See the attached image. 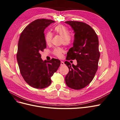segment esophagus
<instances>
[{
  "label": "esophagus",
  "instance_id": "obj_1",
  "mask_svg": "<svg viewBox=\"0 0 120 120\" xmlns=\"http://www.w3.org/2000/svg\"><path fill=\"white\" fill-rule=\"evenodd\" d=\"M64 65H65L64 62L63 61H61V66H64Z\"/></svg>",
  "mask_w": 120,
  "mask_h": 120
}]
</instances>
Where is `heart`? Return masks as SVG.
I'll return each mask as SVG.
<instances>
[{
  "label": "heart",
  "mask_w": 120,
  "mask_h": 120,
  "mask_svg": "<svg viewBox=\"0 0 120 120\" xmlns=\"http://www.w3.org/2000/svg\"><path fill=\"white\" fill-rule=\"evenodd\" d=\"M54 31L56 34L60 35L62 37V43L65 45H69L71 43V38L70 36V32L65 26L63 25H58L54 28ZM52 34L50 32L46 33L45 36V41L46 43L49 45L51 43ZM63 50L60 48H57L54 49L53 53L55 56L61 58L62 56Z\"/></svg>",
  "instance_id": "b5f03b06"
}]
</instances>
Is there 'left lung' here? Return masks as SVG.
Instances as JSON below:
<instances>
[{
  "mask_svg": "<svg viewBox=\"0 0 120 120\" xmlns=\"http://www.w3.org/2000/svg\"><path fill=\"white\" fill-rule=\"evenodd\" d=\"M74 30L73 46L68 52L67 60L77 61L74 65L68 61L65 64L69 71L65 77L66 85L70 88L79 90L92 81L98 70L100 57L98 40L95 31L87 24L75 21H67Z\"/></svg>",
  "mask_w": 120,
  "mask_h": 120,
  "instance_id": "8db88e82",
  "label": "left lung"
}]
</instances>
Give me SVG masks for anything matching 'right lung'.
<instances>
[{
  "mask_svg": "<svg viewBox=\"0 0 120 120\" xmlns=\"http://www.w3.org/2000/svg\"><path fill=\"white\" fill-rule=\"evenodd\" d=\"M54 22L45 19H36L24 28L19 39L17 59L20 74L25 82L34 88L49 86L51 77L61 64L57 59L43 61L40 54L46 48L45 29Z\"/></svg>",
  "mask_w": 120,
  "mask_h": 120,
  "instance_id": "obj_1",
  "label": "right lung"
}]
</instances>
